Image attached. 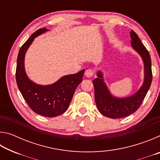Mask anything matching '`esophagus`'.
Returning a JSON list of instances; mask_svg holds the SVG:
<instances>
[{"mask_svg": "<svg viewBox=\"0 0 160 160\" xmlns=\"http://www.w3.org/2000/svg\"><path fill=\"white\" fill-rule=\"evenodd\" d=\"M93 74H94V72L92 71V70L91 69H88L85 71V76L87 78H91L93 75Z\"/></svg>", "mask_w": 160, "mask_h": 160, "instance_id": "obj_1", "label": "esophagus"}]
</instances>
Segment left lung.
<instances>
[{
  "instance_id": "8db88e82",
  "label": "left lung",
  "mask_w": 160,
  "mask_h": 160,
  "mask_svg": "<svg viewBox=\"0 0 160 160\" xmlns=\"http://www.w3.org/2000/svg\"><path fill=\"white\" fill-rule=\"evenodd\" d=\"M130 35L131 47L139 54L144 65V80L138 90L126 97L113 95L104 82V74L101 70H97V78L93 80L94 99L97 109L102 115L110 118L126 117L137 111L147 94L152 80L150 53L134 31L131 30Z\"/></svg>"
}]
</instances>
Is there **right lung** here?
Masks as SVG:
<instances>
[{
    "instance_id": "obj_1",
    "label": "right lung",
    "mask_w": 160,
    "mask_h": 160,
    "mask_svg": "<svg viewBox=\"0 0 160 160\" xmlns=\"http://www.w3.org/2000/svg\"><path fill=\"white\" fill-rule=\"evenodd\" d=\"M48 31L44 28L38 29L22 46L17 60L16 81L23 98L34 112L47 117H55L68 108L75 89L82 82L85 69L77 73L62 76L50 85H39L29 79L25 68L26 52L35 38Z\"/></svg>"
}]
</instances>
